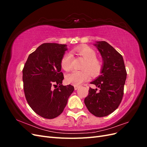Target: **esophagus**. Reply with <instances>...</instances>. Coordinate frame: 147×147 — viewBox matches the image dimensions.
Here are the masks:
<instances>
[{"mask_svg": "<svg viewBox=\"0 0 147 147\" xmlns=\"http://www.w3.org/2000/svg\"><path fill=\"white\" fill-rule=\"evenodd\" d=\"M79 88H80V86H74L75 90H77Z\"/></svg>", "mask_w": 147, "mask_h": 147, "instance_id": "obj_1", "label": "esophagus"}]
</instances>
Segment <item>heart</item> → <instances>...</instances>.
<instances>
[{
  "mask_svg": "<svg viewBox=\"0 0 147 147\" xmlns=\"http://www.w3.org/2000/svg\"><path fill=\"white\" fill-rule=\"evenodd\" d=\"M75 51L85 60L83 63L82 70H74L66 75L65 80L68 83L78 85L90 77H97L101 73L103 67L102 62L96 58V51L88 47H78L75 49ZM62 68L65 71H69L72 68V55L70 53H66L61 60Z\"/></svg>",
  "mask_w": 147,
  "mask_h": 147,
  "instance_id": "heart-1",
  "label": "heart"
}]
</instances>
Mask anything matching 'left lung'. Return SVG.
I'll list each match as a JSON object with an SVG mask.
<instances>
[{"mask_svg": "<svg viewBox=\"0 0 147 147\" xmlns=\"http://www.w3.org/2000/svg\"><path fill=\"white\" fill-rule=\"evenodd\" d=\"M94 45L100 53L103 67L101 75L91 83L100 90L90 88L84 104L92 115L103 117L113 112L121 103L127 73L123 56L109 43L100 41Z\"/></svg>", "mask_w": 147, "mask_h": 147, "instance_id": "8db88e82", "label": "left lung"}]
</instances>
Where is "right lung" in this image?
I'll return each instance as SVG.
<instances>
[{
    "instance_id": "right-lung-1",
    "label": "right lung",
    "mask_w": 147,
    "mask_h": 147,
    "mask_svg": "<svg viewBox=\"0 0 147 147\" xmlns=\"http://www.w3.org/2000/svg\"><path fill=\"white\" fill-rule=\"evenodd\" d=\"M66 50V45L43 43L29 55L23 68L26 99L31 109L43 118L53 119L61 115L74 90L70 84H62L61 60Z\"/></svg>"
}]
</instances>
